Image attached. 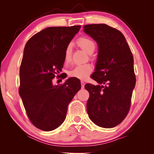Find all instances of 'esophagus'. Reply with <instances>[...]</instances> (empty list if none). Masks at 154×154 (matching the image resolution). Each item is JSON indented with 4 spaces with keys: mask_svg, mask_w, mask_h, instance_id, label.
Instances as JSON below:
<instances>
[{
    "mask_svg": "<svg viewBox=\"0 0 154 154\" xmlns=\"http://www.w3.org/2000/svg\"><path fill=\"white\" fill-rule=\"evenodd\" d=\"M81 87H82V88H84V86H85V82L84 81H81Z\"/></svg>",
    "mask_w": 154,
    "mask_h": 154,
    "instance_id": "esophagus-1",
    "label": "esophagus"
}]
</instances>
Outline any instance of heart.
<instances>
[{
  "mask_svg": "<svg viewBox=\"0 0 154 154\" xmlns=\"http://www.w3.org/2000/svg\"><path fill=\"white\" fill-rule=\"evenodd\" d=\"M77 43L82 50H83L88 54H91L95 50V43L92 39L87 37H81L77 41ZM72 57V47L71 45L66 46L64 54V62L65 64H68L71 62ZM93 71V68L90 64H79L73 66L69 71V76L76 78L79 79L84 80L89 76Z\"/></svg>",
  "mask_w": 154,
  "mask_h": 154,
  "instance_id": "obj_1",
  "label": "heart"
}]
</instances>
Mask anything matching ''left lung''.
<instances>
[{"mask_svg":"<svg viewBox=\"0 0 154 154\" xmlns=\"http://www.w3.org/2000/svg\"><path fill=\"white\" fill-rule=\"evenodd\" d=\"M84 31L98 44L95 71L91 76L97 85L87 83V111L90 120L102 128H111L127 116L135 86L134 59L123 33L105 24H88Z\"/></svg>","mask_w":154,"mask_h":154,"instance_id":"8db88e82","label":"left lung"}]
</instances>
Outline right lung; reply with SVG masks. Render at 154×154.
Here are the masks:
<instances>
[{"mask_svg":"<svg viewBox=\"0 0 154 154\" xmlns=\"http://www.w3.org/2000/svg\"><path fill=\"white\" fill-rule=\"evenodd\" d=\"M81 27H48L33 35L25 45L19 94L31 123L40 130L51 131L64 121L68 105L81 88L76 78L57 85L52 81L64 78L60 73L65 49Z\"/></svg>","mask_w":154,"mask_h":154,"instance_id":"add662e5","label":"right lung"}]
</instances>
